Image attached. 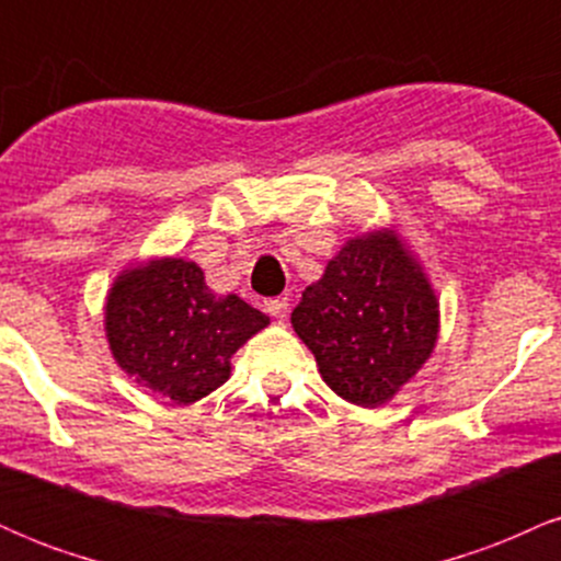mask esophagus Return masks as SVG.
Here are the masks:
<instances>
[{
	"label": "esophagus",
	"mask_w": 561,
	"mask_h": 561,
	"mask_svg": "<svg viewBox=\"0 0 561 561\" xmlns=\"http://www.w3.org/2000/svg\"><path fill=\"white\" fill-rule=\"evenodd\" d=\"M287 308H289L287 298H272V300H266V311L272 313V317H274L276 321H285V319H287Z\"/></svg>",
	"instance_id": "34e87169"
}]
</instances>
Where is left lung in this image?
<instances>
[{"label": "left lung", "mask_w": 561, "mask_h": 561, "mask_svg": "<svg viewBox=\"0 0 561 561\" xmlns=\"http://www.w3.org/2000/svg\"><path fill=\"white\" fill-rule=\"evenodd\" d=\"M437 327L433 287L390 229L347 240L293 311L324 382L364 409L388 403L422 369Z\"/></svg>", "instance_id": "8db88e82"}]
</instances>
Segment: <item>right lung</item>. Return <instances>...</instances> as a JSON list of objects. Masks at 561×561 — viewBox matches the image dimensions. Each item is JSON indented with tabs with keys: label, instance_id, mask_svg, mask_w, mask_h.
<instances>
[{
	"label": "right lung",
	"instance_id": "obj_1",
	"mask_svg": "<svg viewBox=\"0 0 561 561\" xmlns=\"http://www.w3.org/2000/svg\"><path fill=\"white\" fill-rule=\"evenodd\" d=\"M266 324V313L237 295H216L203 268L184 259L126 268L105 302L115 364L179 405L221 388L229 358Z\"/></svg>",
	"mask_w": 561,
	"mask_h": 561
}]
</instances>
